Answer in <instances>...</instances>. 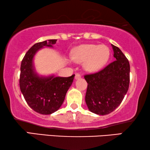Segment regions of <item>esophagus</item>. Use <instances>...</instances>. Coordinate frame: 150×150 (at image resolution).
Segmentation results:
<instances>
[{
    "instance_id": "1",
    "label": "esophagus",
    "mask_w": 150,
    "mask_h": 150,
    "mask_svg": "<svg viewBox=\"0 0 150 150\" xmlns=\"http://www.w3.org/2000/svg\"><path fill=\"white\" fill-rule=\"evenodd\" d=\"M80 78H81V74L79 73H77L75 75V79H79Z\"/></svg>"
}]
</instances>
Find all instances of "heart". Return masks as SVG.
Instances as JSON below:
<instances>
[{
    "mask_svg": "<svg viewBox=\"0 0 150 150\" xmlns=\"http://www.w3.org/2000/svg\"><path fill=\"white\" fill-rule=\"evenodd\" d=\"M110 57L109 48L105 45L83 44L72 50L71 57L77 63H83L84 68L89 71L101 69Z\"/></svg>",
    "mask_w": 150,
    "mask_h": 150,
    "instance_id": "obj_1",
    "label": "heart"
}]
</instances>
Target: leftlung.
<instances>
[{"label": "left lung", "mask_w": 150, "mask_h": 150, "mask_svg": "<svg viewBox=\"0 0 150 150\" xmlns=\"http://www.w3.org/2000/svg\"><path fill=\"white\" fill-rule=\"evenodd\" d=\"M112 45L115 60L98 72L86 74L85 102L90 111L104 115L122 103L130 84V63L118 47Z\"/></svg>", "instance_id": "left-lung-1"}]
</instances>
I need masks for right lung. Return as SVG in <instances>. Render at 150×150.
I'll return each instance as SVG.
<instances>
[{"label":"right lung","mask_w":150,"mask_h":150,"mask_svg":"<svg viewBox=\"0 0 150 150\" xmlns=\"http://www.w3.org/2000/svg\"><path fill=\"white\" fill-rule=\"evenodd\" d=\"M57 40H49L34 44L24 55L20 66V88L28 106L42 115H50L62 105L74 74L69 77L41 78L35 73L33 58L40 48L52 47Z\"/></svg>","instance_id":"right-lung-1"}]
</instances>
